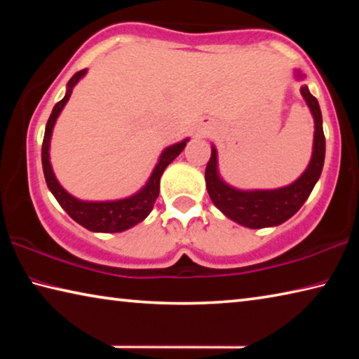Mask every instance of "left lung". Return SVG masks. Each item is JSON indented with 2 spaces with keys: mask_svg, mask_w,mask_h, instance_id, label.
<instances>
[{
  "mask_svg": "<svg viewBox=\"0 0 359 359\" xmlns=\"http://www.w3.org/2000/svg\"><path fill=\"white\" fill-rule=\"evenodd\" d=\"M296 77L304 79L299 71L296 72ZM301 95L313 115V151L307 169L291 185L277 188V190H236L234 187L224 184L218 175L217 150L212 147L210 160L205 166V188H208L209 196L212 203L217 205V209H220L224 215L242 224V226L259 229L277 226V224L287 222L306 203L309 194L312 193L315 184L320 179L326 149L323 120H321L318 101L309 92L307 85L301 87Z\"/></svg>",
  "mask_w": 359,
  "mask_h": 359,
  "instance_id": "1",
  "label": "left lung"
}]
</instances>
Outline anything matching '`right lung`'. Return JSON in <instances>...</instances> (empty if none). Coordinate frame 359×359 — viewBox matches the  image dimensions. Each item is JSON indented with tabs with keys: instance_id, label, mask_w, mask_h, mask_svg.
Wrapping results in <instances>:
<instances>
[{
	"instance_id": "obj_1",
	"label": "right lung",
	"mask_w": 359,
	"mask_h": 359,
	"mask_svg": "<svg viewBox=\"0 0 359 359\" xmlns=\"http://www.w3.org/2000/svg\"><path fill=\"white\" fill-rule=\"evenodd\" d=\"M87 69H82L76 72L74 76L69 79L68 90L62 101H58L53 106V111L50 117L47 120L44 141H42V169H44V177L47 182L48 190L52 191L53 196L58 201V204L66 210L72 220L82 224L83 228L88 231H95V233H121V231L130 229L135 224L141 223L145 217H147L160 193V179L168 165H171L172 160H175L180 155V151L185 149L188 139H184L182 142L174 145H169L168 149L163 151L160 160H158L156 166L151 172L150 179L145 187H142L141 191L133 194L130 198L117 199V201H81L69 194L65 188L58 184L55 174L52 171L50 158H48V147H50V137L53 131V125L58 118L60 112L63 111L66 102H68L69 96L72 93L74 85L81 81L85 76Z\"/></svg>"
}]
</instances>
